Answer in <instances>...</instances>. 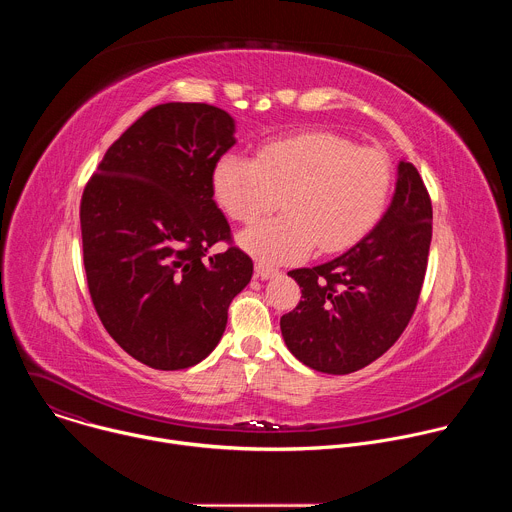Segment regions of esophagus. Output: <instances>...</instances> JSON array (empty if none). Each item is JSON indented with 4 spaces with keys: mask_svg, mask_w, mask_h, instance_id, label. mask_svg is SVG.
Masks as SVG:
<instances>
[{
    "mask_svg": "<svg viewBox=\"0 0 512 512\" xmlns=\"http://www.w3.org/2000/svg\"><path fill=\"white\" fill-rule=\"evenodd\" d=\"M255 275H257L259 279H271V277L279 275V269L269 267V265H263V263H257V265H255Z\"/></svg>",
    "mask_w": 512,
    "mask_h": 512,
    "instance_id": "obj_1",
    "label": "esophagus"
}]
</instances>
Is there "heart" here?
I'll return each mask as SVG.
<instances>
[{
    "label": "heart",
    "instance_id": "heart-1",
    "mask_svg": "<svg viewBox=\"0 0 512 512\" xmlns=\"http://www.w3.org/2000/svg\"><path fill=\"white\" fill-rule=\"evenodd\" d=\"M391 164L373 148L332 131H302L271 139L255 160L225 154L212 170V192L233 221L251 223L275 208L285 214L239 235V245L263 265L306 259L318 245L334 253L356 243L385 210Z\"/></svg>",
    "mask_w": 512,
    "mask_h": 512
}]
</instances>
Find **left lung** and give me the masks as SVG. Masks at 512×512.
<instances>
[{"label":"left lung","mask_w":512,"mask_h":512,"mask_svg":"<svg viewBox=\"0 0 512 512\" xmlns=\"http://www.w3.org/2000/svg\"><path fill=\"white\" fill-rule=\"evenodd\" d=\"M431 200L413 164L397 166L395 194L371 233L346 253L287 275L302 300L281 316L285 346L306 367L348 375L385 354L407 328L427 269Z\"/></svg>","instance_id":"obj_1"}]
</instances>
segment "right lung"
Returning a JSON list of instances; mask_svg holds the SVG:
<instances>
[{
	"label": "right lung",
	"mask_w": 512,
	"mask_h": 512,
	"mask_svg": "<svg viewBox=\"0 0 512 512\" xmlns=\"http://www.w3.org/2000/svg\"><path fill=\"white\" fill-rule=\"evenodd\" d=\"M235 119L206 103L143 113L101 160L81 202L83 261L111 338L158 371L188 369L221 342L253 261L231 241L212 170L233 145Z\"/></svg>",
	"instance_id": "right-lung-1"
}]
</instances>
